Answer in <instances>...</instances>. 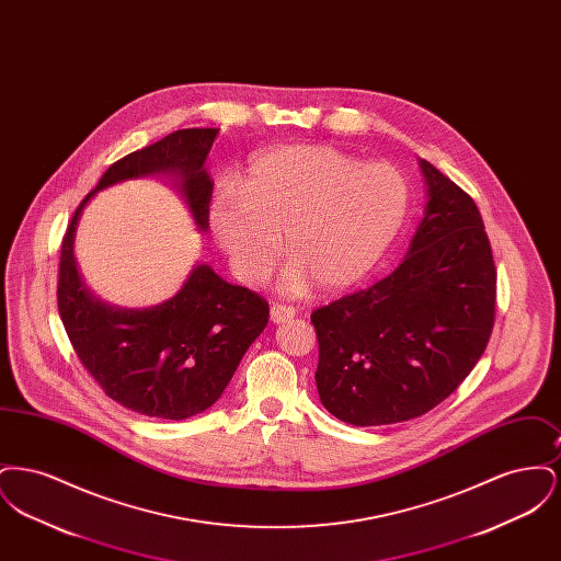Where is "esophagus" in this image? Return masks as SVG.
I'll return each instance as SVG.
<instances>
[{
	"mask_svg": "<svg viewBox=\"0 0 561 561\" xmlns=\"http://www.w3.org/2000/svg\"><path fill=\"white\" fill-rule=\"evenodd\" d=\"M268 316H271L273 323H284V321L293 320L294 316H296V309L294 307H286V305H273Z\"/></svg>",
	"mask_w": 561,
	"mask_h": 561,
	"instance_id": "34e87169",
	"label": "esophagus"
}]
</instances>
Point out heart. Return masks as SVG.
Segmentation results:
<instances>
[{
  "instance_id": "obj_1",
  "label": "heart",
  "mask_w": 561,
  "mask_h": 561,
  "mask_svg": "<svg viewBox=\"0 0 561 561\" xmlns=\"http://www.w3.org/2000/svg\"><path fill=\"white\" fill-rule=\"evenodd\" d=\"M410 183L389 161L362 163L330 145H286L248 163L238 188L210 202L214 240L243 284H261L275 265L279 238L290 259L286 293H321L359 284L400 236Z\"/></svg>"
}]
</instances>
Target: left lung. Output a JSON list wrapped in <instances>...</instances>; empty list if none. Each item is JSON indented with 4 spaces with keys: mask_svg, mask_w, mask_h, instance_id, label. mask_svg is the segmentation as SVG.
<instances>
[{
    "mask_svg": "<svg viewBox=\"0 0 561 561\" xmlns=\"http://www.w3.org/2000/svg\"><path fill=\"white\" fill-rule=\"evenodd\" d=\"M427 204L400 267L311 313L323 408L355 427L427 414L485 351L496 268L476 202L419 160Z\"/></svg>",
    "mask_w": 561,
    "mask_h": 561,
    "instance_id": "left-lung-1",
    "label": "left lung"
}]
</instances>
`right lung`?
I'll use <instances>...</instances> for the list:
<instances>
[{"instance_id":"add662e5","label":"right lung","mask_w":561,"mask_h":561,"mask_svg":"<svg viewBox=\"0 0 561 561\" xmlns=\"http://www.w3.org/2000/svg\"><path fill=\"white\" fill-rule=\"evenodd\" d=\"M216 134L218 128L176 130L115 161L73 214L60 248L58 313L83 368L111 400L151 419L183 421L222 396L267 325V300L197 263L183 288L156 307L108 305L81 279L76 231L99 191L145 176L170 179L195 227L208 231L214 181L204 163Z\"/></svg>"}]
</instances>
